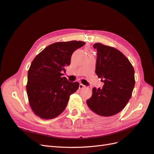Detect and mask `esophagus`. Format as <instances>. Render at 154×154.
<instances>
[{
	"label": "esophagus",
	"instance_id": "34e87169",
	"mask_svg": "<svg viewBox=\"0 0 154 154\" xmlns=\"http://www.w3.org/2000/svg\"><path fill=\"white\" fill-rule=\"evenodd\" d=\"M84 88H85V85H83L82 84H80V85H79V89H84Z\"/></svg>",
	"mask_w": 154,
	"mask_h": 154
}]
</instances>
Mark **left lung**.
<instances>
[{"label": "left lung", "mask_w": 154, "mask_h": 154, "mask_svg": "<svg viewBox=\"0 0 154 154\" xmlns=\"http://www.w3.org/2000/svg\"><path fill=\"white\" fill-rule=\"evenodd\" d=\"M97 56L95 72L104 83L93 88L87 100L89 113L101 121H107L126 106L135 86V71L128 58L117 49L95 43Z\"/></svg>", "instance_id": "left-lung-1"}]
</instances>
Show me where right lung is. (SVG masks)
<instances>
[{
	"label": "right lung",
	"mask_w": 154,
	"mask_h": 154,
	"mask_svg": "<svg viewBox=\"0 0 154 154\" xmlns=\"http://www.w3.org/2000/svg\"><path fill=\"white\" fill-rule=\"evenodd\" d=\"M85 44L80 41L53 43L32 61L26 91L32 111L41 119H51L60 115L70 95L78 90L79 83L69 82L63 73L73 52Z\"/></svg>",
	"instance_id": "1"
}]
</instances>
